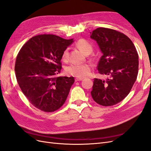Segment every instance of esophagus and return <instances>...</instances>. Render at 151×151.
<instances>
[{
  "instance_id": "esophagus-1",
  "label": "esophagus",
  "mask_w": 151,
  "mask_h": 151,
  "mask_svg": "<svg viewBox=\"0 0 151 151\" xmlns=\"http://www.w3.org/2000/svg\"><path fill=\"white\" fill-rule=\"evenodd\" d=\"M83 79V77H76V78L75 79V81H82Z\"/></svg>"
}]
</instances>
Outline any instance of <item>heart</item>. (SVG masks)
<instances>
[{"mask_svg":"<svg viewBox=\"0 0 151 151\" xmlns=\"http://www.w3.org/2000/svg\"><path fill=\"white\" fill-rule=\"evenodd\" d=\"M77 47L81 50L84 53L89 54L93 51V46L88 41L85 39H79L76 43ZM69 56L68 48L63 50L62 54L63 60H67ZM91 66L88 63H71L65 67V72L67 74L77 77H84L89 75Z\"/></svg>","mask_w":151,"mask_h":151,"instance_id":"1","label":"heart"}]
</instances>
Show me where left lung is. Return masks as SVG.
I'll return each mask as SVG.
<instances>
[{
  "instance_id": "obj_1",
  "label": "left lung",
  "mask_w": 151,
  "mask_h": 151,
  "mask_svg": "<svg viewBox=\"0 0 151 151\" xmlns=\"http://www.w3.org/2000/svg\"><path fill=\"white\" fill-rule=\"evenodd\" d=\"M91 35L103 53L97 66L98 73L109 76L106 80L95 78L91 94L98 104L113 106L129 94L135 83L138 53L131 40L115 29L98 28Z\"/></svg>"
}]
</instances>
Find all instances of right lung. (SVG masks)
<instances>
[{
  "label": "right lung",
  "instance_id": "1",
  "mask_svg": "<svg viewBox=\"0 0 151 151\" xmlns=\"http://www.w3.org/2000/svg\"><path fill=\"white\" fill-rule=\"evenodd\" d=\"M74 42L53 35L30 38L18 53L16 77L22 92L35 107L53 112L64 104L74 77H56L62 69V54Z\"/></svg>",
  "mask_w": 151,
  "mask_h": 151
}]
</instances>
